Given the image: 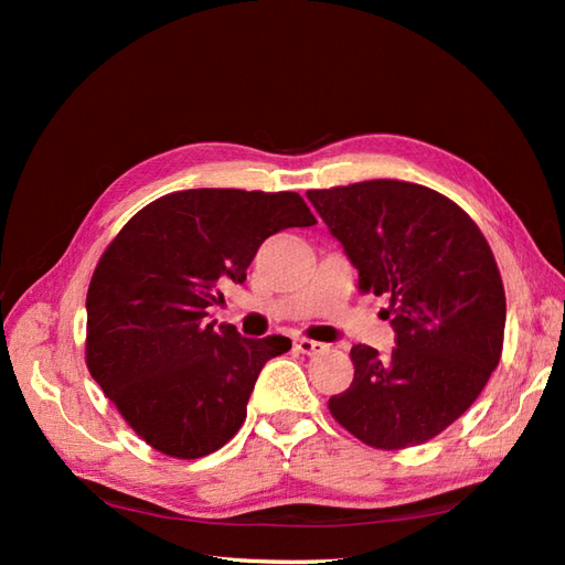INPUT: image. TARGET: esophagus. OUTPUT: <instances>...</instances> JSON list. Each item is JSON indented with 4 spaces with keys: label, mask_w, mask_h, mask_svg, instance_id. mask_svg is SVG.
<instances>
[{
    "label": "esophagus",
    "mask_w": 565,
    "mask_h": 565,
    "mask_svg": "<svg viewBox=\"0 0 565 565\" xmlns=\"http://www.w3.org/2000/svg\"><path fill=\"white\" fill-rule=\"evenodd\" d=\"M295 349H297L299 353H306V355H318V353H322L328 347L320 344V341L301 337V339H295Z\"/></svg>",
    "instance_id": "obj_1"
}]
</instances>
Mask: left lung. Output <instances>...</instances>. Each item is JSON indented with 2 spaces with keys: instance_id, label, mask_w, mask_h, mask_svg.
<instances>
[{
  "instance_id": "obj_1",
  "label": "left lung",
  "mask_w": 565,
  "mask_h": 565,
  "mask_svg": "<svg viewBox=\"0 0 565 565\" xmlns=\"http://www.w3.org/2000/svg\"><path fill=\"white\" fill-rule=\"evenodd\" d=\"M358 270L361 292L388 299L396 349L355 344L353 382L332 417L372 448L419 446L459 419L502 355L507 301L483 233L452 200L405 181L309 191Z\"/></svg>"
}]
</instances>
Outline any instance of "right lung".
<instances>
[{"label": "right lung", "mask_w": 565, "mask_h": 565, "mask_svg": "<svg viewBox=\"0 0 565 565\" xmlns=\"http://www.w3.org/2000/svg\"><path fill=\"white\" fill-rule=\"evenodd\" d=\"M297 193L193 188L150 202L100 256L87 292V367L148 446L198 459L247 417L256 377L292 349L207 322L266 237L313 226Z\"/></svg>", "instance_id": "add662e5"}]
</instances>
